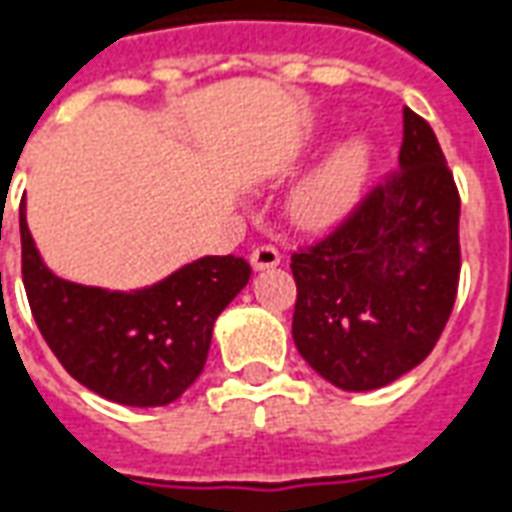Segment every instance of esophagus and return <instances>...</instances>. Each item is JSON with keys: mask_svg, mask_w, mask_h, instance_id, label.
I'll return each mask as SVG.
<instances>
[{"mask_svg": "<svg viewBox=\"0 0 512 512\" xmlns=\"http://www.w3.org/2000/svg\"><path fill=\"white\" fill-rule=\"evenodd\" d=\"M252 268H257V271H263V268H274L282 263V255H279L277 246L271 244H260L252 249Z\"/></svg>", "mask_w": 512, "mask_h": 512, "instance_id": "esophagus-1", "label": "esophagus"}]
</instances>
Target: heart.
<instances>
[{
  "instance_id": "heart-1",
  "label": "heart",
  "mask_w": 512,
  "mask_h": 512,
  "mask_svg": "<svg viewBox=\"0 0 512 512\" xmlns=\"http://www.w3.org/2000/svg\"><path fill=\"white\" fill-rule=\"evenodd\" d=\"M370 156V145L362 136L345 139L343 145L334 147L290 194L288 208L293 222L307 230L340 222L362 194Z\"/></svg>"
}]
</instances>
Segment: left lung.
Instances as JSON below:
<instances>
[{"instance_id":"8db88e82","label":"left lung","mask_w":512,"mask_h":512,"mask_svg":"<svg viewBox=\"0 0 512 512\" xmlns=\"http://www.w3.org/2000/svg\"><path fill=\"white\" fill-rule=\"evenodd\" d=\"M458 219L461 197L439 139L406 106L395 172L290 257L293 343L318 376L370 392L433 351L458 293Z\"/></svg>"}]
</instances>
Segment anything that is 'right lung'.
Returning <instances> with one entry per match:
<instances>
[{
  "label": "right lung",
  "mask_w": 512,
  "mask_h": 512,
  "mask_svg": "<svg viewBox=\"0 0 512 512\" xmlns=\"http://www.w3.org/2000/svg\"><path fill=\"white\" fill-rule=\"evenodd\" d=\"M21 277L29 310L60 365L123 406H167L200 378L213 323L244 290V257L211 255L131 293L87 288L51 274L29 235L24 205Z\"/></svg>",
  "instance_id": "right-lung-1"
}]
</instances>
